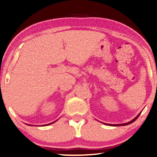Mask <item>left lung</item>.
<instances>
[{"instance_id": "8db88e82", "label": "left lung", "mask_w": 157, "mask_h": 157, "mask_svg": "<svg viewBox=\"0 0 157 157\" xmlns=\"http://www.w3.org/2000/svg\"><path fill=\"white\" fill-rule=\"evenodd\" d=\"M139 115H140V114L138 115V116L136 117H135V119H133V120H132V121H130V122H129L128 123H125V124H114V125H113V126H124V125H127V124H131V123H132V122H133L135 121L137 119V118L139 117ZM108 124V125H112V124Z\"/></svg>"}]
</instances>
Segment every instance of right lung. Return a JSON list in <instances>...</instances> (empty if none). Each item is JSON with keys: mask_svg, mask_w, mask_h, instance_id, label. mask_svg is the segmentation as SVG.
Wrapping results in <instances>:
<instances>
[{"mask_svg": "<svg viewBox=\"0 0 157 157\" xmlns=\"http://www.w3.org/2000/svg\"><path fill=\"white\" fill-rule=\"evenodd\" d=\"M52 123H53V122H52ZM52 123H50V124H46V125H48V124H52ZM46 125H45V126H46Z\"/></svg>", "mask_w": 157, "mask_h": 157, "instance_id": "1", "label": "right lung"}]
</instances>
